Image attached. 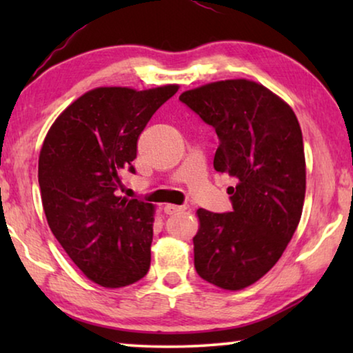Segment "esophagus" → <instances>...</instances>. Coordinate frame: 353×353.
<instances>
[{
    "label": "esophagus",
    "mask_w": 353,
    "mask_h": 353,
    "mask_svg": "<svg viewBox=\"0 0 353 353\" xmlns=\"http://www.w3.org/2000/svg\"><path fill=\"white\" fill-rule=\"evenodd\" d=\"M163 210L166 214H176V213H181L185 210V207L182 205H174V204H165Z\"/></svg>",
    "instance_id": "1"
}]
</instances>
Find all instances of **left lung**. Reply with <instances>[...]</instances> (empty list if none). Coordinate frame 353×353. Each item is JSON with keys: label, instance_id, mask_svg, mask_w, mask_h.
Returning <instances> with one entry per match:
<instances>
[{"label": "left lung", "instance_id": "1", "mask_svg": "<svg viewBox=\"0 0 353 353\" xmlns=\"http://www.w3.org/2000/svg\"><path fill=\"white\" fill-rule=\"evenodd\" d=\"M179 99L216 130L213 166L236 181L227 190L234 212H196V272L218 288L243 290L276 265L301 221L307 183L301 126L282 98L249 79L210 82Z\"/></svg>", "mask_w": 353, "mask_h": 353}]
</instances>
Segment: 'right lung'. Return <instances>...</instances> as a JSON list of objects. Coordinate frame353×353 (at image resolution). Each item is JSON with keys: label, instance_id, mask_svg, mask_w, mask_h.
<instances>
[{"label": "right lung", "instance_id": "right-lung-1", "mask_svg": "<svg viewBox=\"0 0 353 353\" xmlns=\"http://www.w3.org/2000/svg\"><path fill=\"white\" fill-rule=\"evenodd\" d=\"M177 83L135 90L98 87L56 118L39 155V185L48 225L92 282L121 288L151 265L154 205L118 196L135 172L137 141Z\"/></svg>", "mask_w": 353, "mask_h": 353}]
</instances>
